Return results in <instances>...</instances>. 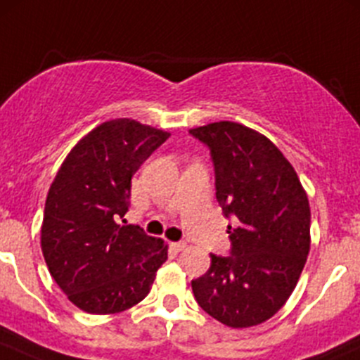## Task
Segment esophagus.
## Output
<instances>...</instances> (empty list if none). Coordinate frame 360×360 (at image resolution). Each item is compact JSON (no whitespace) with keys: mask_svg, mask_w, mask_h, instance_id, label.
I'll list each match as a JSON object with an SVG mask.
<instances>
[{"mask_svg":"<svg viewBox=\"0 0 360 360\" xmlns=\"http://www.w3.org/2000/svg\"><path fill=\"white\" fill-rule=\"evenodd\" d=\"M184 248H186V244H184V242H170V249H172L174 252H181Z\"/></svg>","mask_w":360,"mask_h":360,"instance_id":"1","label":"esophagus"}]
</instances>
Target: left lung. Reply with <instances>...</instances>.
<instances>
[{
	"label": "left lung",
	"instance_id": "obj_1",
	"mask_svg": "<svg viewBox=\"0 0 360 360\" xmlns=\"http://www.w3.org/2000/svg\"><path fill=\"white\" fill-rule=\"evenodd\" d=\"M207 144L216 198L231 256L210 254V268L191 281L197 303L228 328L274 317L296 288L310 250V203L294 167L268 137L235 122L191 129Z\"/></svg>",
	"mask_w": 360,
	"mask_h": 360
}]
</instances>
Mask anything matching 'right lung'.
I'll return each mask as SVG.
<instances>
[{
	"label": "right lung",
	"mask_w": 360,
	"mask_h": 360,
	"mask_svg": "<svg viewBox=\"0 0 360 360\" xmlns=\"http://www.w3.org/2000/svg\"><path fill=\"white\" fill-rule=\"evenodd\" d=\"M170 134L130 118L101 123L69 151L45 202L41 250L50 275L86 314H118L150 292L167 244L118 219L130 181Z\"/></svg>",
	"instance_id": "1"
}]
</instances>
